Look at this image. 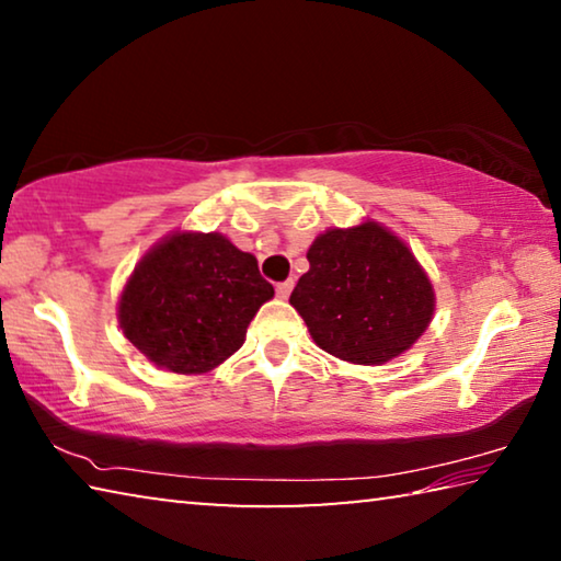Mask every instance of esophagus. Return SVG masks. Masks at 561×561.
<instances>
[{"label": "esophagus", "instance_id": "34e87169", "mask_svg": "<svg viewBox=\"0 0 561 561\" xmlns=\"http://www.w3.org/2000/svg\"><path fill=\"white\" fill-rule=\"evenodd\" d=\"M291 289H294V279L279 282V284H277V297H279V299H287L289 294H291Z\"/></svg>", "mask_w": 561, "mask_h": 561}]
</instances>
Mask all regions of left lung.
<instances>
[{
	"instance_id": "obj_1",
	"label": "left lung",
	"mask_w": 561,
	"mask_h": 561,
	"mask_svg": "<svg viewBox=\"0 0 561 561\" xmlns=\"http://www.w3.org/2000/svg\"><path fill=\"white\" fill-rule=\"evenodd\" d=\"M291 307L331 356L381 366L431 324L433 287L411 250L376 222L329 230L307 252Z\"/></svg>"
}]
</instances>
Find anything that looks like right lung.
Here are the masks:
<instances>
[{
    "mask_svg": "<svg viewBox=\"0 0 561 561\" xmlns=\"http://www.w3.org/2000/svg\"><path fill=\"white\" fill-rule=\"evenodd\" d=\"M274 287L257 260L210 232H178L153 247L121 294L126 339L156 366L205 374L244 344Z\"/></svg>",
    "mask_w": 561,
    "mask_h": 561,
    "instance_id": "right-lung-1",
    "label": "right lung"
}]
</instances>
